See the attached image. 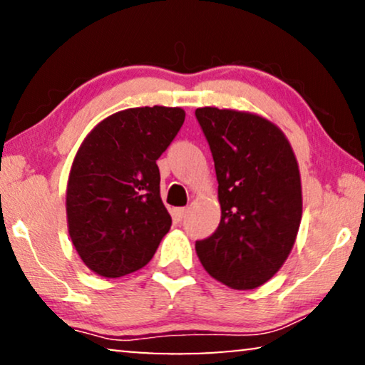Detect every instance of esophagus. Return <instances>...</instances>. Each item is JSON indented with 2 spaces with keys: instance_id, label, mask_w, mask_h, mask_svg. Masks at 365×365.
Returning <instances> with one entry per match:
<instances>
[{
  "instance_id": "1",
  "label": "esophagus",
  "mask_w": 365,
  "mask_h": 365,
  "mask_svg": "<svg viewBox=\"0 0 365 365\" xmlns=\"http://www.w3.org/2000/svg\"><path fill=\"white\" fill-rule=\"evenodd\" d=\"M186 214H187V209L186 207H176L173 211V217H174V221H182L184 217H186Z\"/></svg>"
}]
</instances>
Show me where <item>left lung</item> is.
I'll list each match as a JSON object with an SVG mask.
<instances>
[{"label": "left lung", "instance_id": "obj_1", "mask_svg": "<svg viewBox=\"0 0 365 365\" xmlns=\"http://www.w3.org/2000/svg\"><path fill=\"white\" fill-rule=\"evenodd\" d=\"M211 148L221 221L196 242L202 267L237 291L267 282L291 254L302 217L299 164L286 134L259 114L197 108Z\"/></svg>", "mask_w": 365, "mask_h": 365}]
</instances>
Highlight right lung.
<instances>
[{
    "label": "right lung",
    "instance_id": "1",
    "mask_svg": "<svg viewBox=\"0 0 365 365\" xmlns=\"http://www.w3.org/2000/svg\"><path fill=\"white\" fill-rule=\"evenodd\" d=\"M184 118L181 108H129L103 119L79 146L66 187L68 232L98 276L144 267L171 227L156 161Z\"/></svg>",
    "mask_w": 365,
    "mask_h": 365
}]
</instances>
